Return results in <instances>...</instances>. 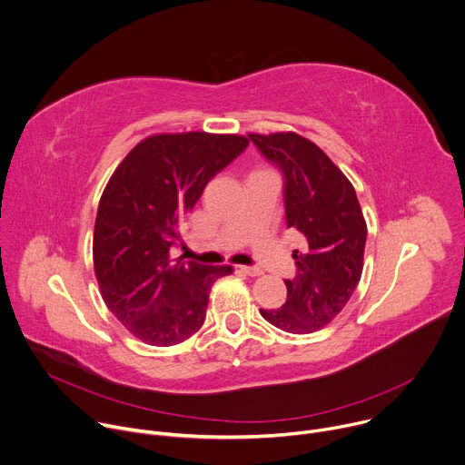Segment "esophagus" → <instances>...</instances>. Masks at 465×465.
<instances>
[{"label":"esophagus","mask_w":465,"mask_h":465,"mask_svg":"<svg viewBox=\"0 0 465 465\" xmlns=\"http://www.w3.org/2000/svg\"><path fill=\"white\" fill-rule=\"evenodd\" d=\"M235 269H237V272H242V274L252 276V278H255V276H261V274H262V271H261V269H257V267H244V264H239V267H235Z\"/></svg>","instance_id":"34e87169"}]
</instances>
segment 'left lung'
I'll list each match as a JSON object with an SVG mask.
<instances>
[{
    "instance_id": "1",
    "label": "left lung",
    "mask_w": 465,
    "mask_h": 465,
    "mask_svg": "<svg viewBox=\"0 0 465 465\" xmlns=\"http://www.w3.org/2000/svg\"><path fill=\"white\" fill-rule=\"evenodd\" d=\"M248 138L282 169L287 226L303 237L292 253L296 276L285 280L287 302L259 312L287 333H312L335 320L361 282L366 221L359 198L331 158L296 132Z\"/></svg>"
}]
</instances>
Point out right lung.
<instances>
[{"label":"right lung","instance_id":"add662e5","mask_svg":"<svg viewBox=\"0 0 465 465\" xmlns=\"http://www.w3.org/2000/svg\"><path fill=\"white\" fill-rule=\"evenodd\" d=\"M248 138L210 132L154 134L110 176L97 208L94 269L101 296L132 335L174 346L203 327L213 283L230 264L206 267L171 248L208 182L232 163Z\"/></svg>","mask_w":465,"mask_h":465}]
</instances>
